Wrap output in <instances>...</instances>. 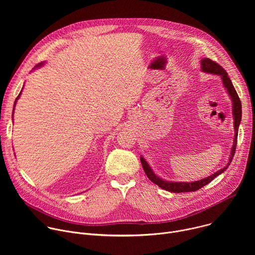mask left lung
Returning a JSON list of instances; mask_svg holds the SVG:
<instances>
[{
  "mask_svg": "<svg viewBox=\"0 0 255 255\" xmlns=\"http://www.w3.org/2000/svg\"><path fill=\"white\" fill-rule=\"evenodd\" d=\"M201 68L204 72H207V74H213V75H217L220 76L222 79V83L224 88L227 90L228 95L230 96L232 103H233V118H234V129H235V135H234V142H233V146L231 148V154L229 157V161L228 164L223 167L222 169L216 171L215 173L209 175L206 178L200 179V180H196V181H192V183H184V181H167L164 179H161L160 177H158L153 170L151 169V167L149 166V164L146 162L142 156L140 157L141 160V164L143 166V169L146 173L147 177L154 183L155 185H157L159 188L171 192V193H186V192H195L200 190L201 188H203L204 186L208 185L209 183L219 174H221L222 172H224L227 167L230 165L233 156L235 154V149H236V144H237V136H238V128L241 122V115H242V110H241V102L240 99L236 93V90L234 89L231 80L228 77V74L226 72V70L221 66L218 64L217 62L211 60L210 58H203L201 60Z\"/></svg>",
  "mask_w": 255,
  "mask_h": 255,
  "instance_id": "1",
  "label": "left lung"
}]
</instances>
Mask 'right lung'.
Instances as JSON below:
<instances>
[{
    "label": "right lung",
    "mask_w": 255,
    "mask_h": 255,
    "mask_svg": "<svg viewBox=\"0 0 255 255\" xmlns=\"http://www.w3.org/2000/svg\"><path fill=\"white\" fill-rule=\"evenodd\" d=\"M42 64H43V62H41V63H39V64H37V65H36V66H35V67H38V66H41V65H42ZM21 92H22V91H21ZM21 92H20V94H19V96H18V97H17V98H16V101H15V104H14V109H15V106H16V102H17V100H18V99H19V97H20V95H21ZM13 112H14V111H13Z\"/></svg>",
    "instance_id": "right-lung-1"
}]
</instances>
